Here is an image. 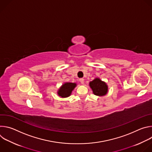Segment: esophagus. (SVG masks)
I'll use <instances>...</instances> for the list:
<instances>
[{
    "mask_svg": "<svg viewBox=\"0 0 152 152\" xmlns=\"http://www.w3.org/2000/svg\"><path fill=\"white\" fill-rule=\"evenodd\" d=\"M79 82L81 83L82 85H83L84 83V79L83 78H80L79 79Z\"/></svg>",
    "mask_w": 152,
    "mask_h": 152,
    "instance_id": "esophagus-1",
    "label": "esophagus"
}]
</instances>
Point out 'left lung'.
<instances>
[{
  "mask_svg": "<svg viewBox=\"0 0 152 152\" xmlns=\"http://www.w3.org/2000/svg\"><path fill=\"white\" fill-rule=\"evenodd\" d=\"M90 87L91 88L94 95L102 97L107 94L108 92V86L106 83L102 81L99 77H96L89 83Z\"/></svg>",
  "mask_w": 152,
  "mask_h": 152,
  "instance_id": "8db88e82",
  "label": "left lung"
}]
</instances>
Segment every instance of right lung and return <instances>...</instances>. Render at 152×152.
Instances as JSON below:
<instances>
[{"instance_id": "obj_1", "label": "right lung", "mask_w": 152, "mask_h": 152, "mask_svg": "<svg viewBox=\"0 0 152 152\" xmlns=\"http://www.w3.org/2000/svg\"><path fill=\"white\" fill-rule=\"evenodd\" d=\"M76 86V83L65 82L60 86L57 91V94L62 98L68 97L72 94V91Z\"/></svg>"}]
</instances>
